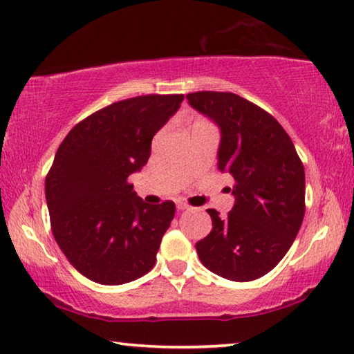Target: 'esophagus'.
<instances>
[{
  "instance_id": "obj_1",
  "label": "esophagus",
  "mask_w": 354,
  "mask_h": 354,
  "mask_svg": "<svg viewBox=\"0 0 354 354\" xmlns=\"http://www.w3.org/2000/svg\"><path fill=\"white\" fill-rule=\"evenodd\" d=\"M176 207L179 209V211H185V209H189L190 206L187 205V203H184V201H178L176 203Z\"/></svg>"
}]
</instances>
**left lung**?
Here are the masks:
<instances>
[{"label":"left lung","instance_id":"obj_1","mask_svg":"<svg viewBox=\"0 0 354 354\" xmlns=\"http://www.w3.org/2000/svg\"><path fill=\"white\" fill-rule=\"evenodd\" d=\"M189 104L221 131L218 171L234 179L226 218L207 209L212 230L195 245L203 266L245 283L267 274L292 247L304 217V167L272 113L231 92H194Z\"/></svg>","mask_w":354,"mask_h":354}]
</instances>
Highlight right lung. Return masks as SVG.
<instances>
[{
    "mask_svg": "<svg viewBox=\"0 0 354 354\" xmlns=\"http://www.w3.org/2000/svg\"><path fill=\"white\" fill-rule=\"evenodd\" d=\"M184 95H142L81 120L57 148L45 179L51 231L68 262L104 286L151 270L176 206L147 205L128 183L151 154L154 134Z\"/></svg>",
    "mask_w": 354,
    "mask_h": 354,
    "instance_id": "obj_1",
    "label": "right lung"
}]
</instances>
